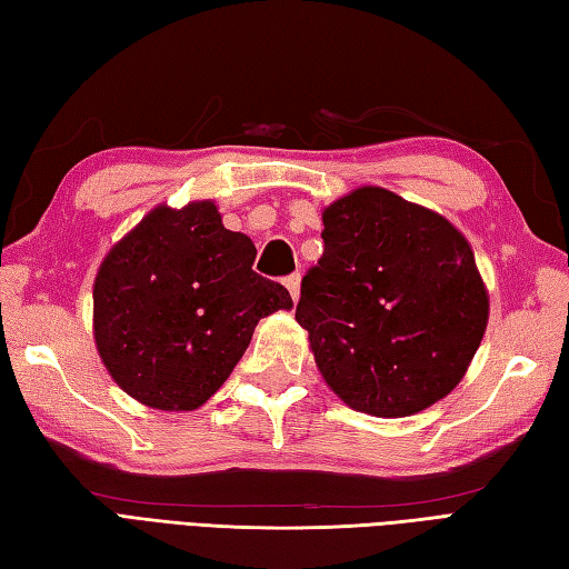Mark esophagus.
<instances>
[{
	"mask_svg": "<svg viewBox=\"0 0 569 569\" xmlns=\"http://www.w3.org/2000/svg\"><path fill=\"white\" fill-rule=\"evenodd\" d=\"M286 288H288V293H291V298L298 303V298H300V276L298 273L288 276L286 278Z\"/></svg>",
	"mask_w": 569,
	"mask_h": 569,
	"instance_id": "1",
	"label": "esophagus"
}]
</instances>
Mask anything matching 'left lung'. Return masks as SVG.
I'll return each instance as SVG.
<instances>
[{
    "instance_id": "8db88e82",
    "label": "left lung",
    "mask_w": 569,
    "mask_h": 569,
    "mask_svg": "<svg viewBox=\"0 0 569 569\" xmlns=\"http://www.w3.org/2000/svg\"><path fill=\"white\" fill-rule=\"evenodd\" d=\"M325 251L296 320L325 383L377 418H406L462 381L489 322L467 237L440 212L379 186L322 210Z\"/></svg>"
}]
</instances>
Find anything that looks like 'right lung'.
Instances as JSON below:
<instances>
[{
    "instance_id": "right-lung-1",
    "label": "right lung",
    "mask_w": 569,
    "mask_h": 569,
    "mask_svg": "<svg viewBox=\"0 0 569 569\" xmlns=\"http://www.w3.org/2000/svg\"><path fill=\"white\" fill-rule=\"evenodd\" d=\"M253 241L212 200L156 208L107 251L92 286L104 369L139 403L196 410L220 389L253 328L293 300L253 273Z\"/></svg>"
}]
</instances>
